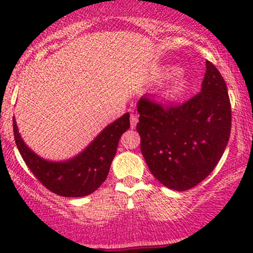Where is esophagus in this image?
<instances>
[{"instance_id": "1", "label": "esophagus", "mask_w": 253, "mask_h": 253, "mask_svg": "<svg viewBox=\"0 0 253 253\" xmlns=\"http://www.w3.org/2000/svg\"><path fill=\"white\" fill-rule=\"evenodd\" d=\"M129 120H131V128H134L137 125V122H138V117H137V115H133L131 114V116H129Z\"/></svg>"}]
</instances>
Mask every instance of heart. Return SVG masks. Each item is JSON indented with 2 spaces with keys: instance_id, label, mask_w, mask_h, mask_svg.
<instances>
[{
  "instance_id": "1",
  "label": "heart",
  "mask_w": 253,
  "mask_h": 253,
  "mask_svg": "<svg viewBox=\"0 0 253 253\" xmlns=\"http://www.w3.org/2000/svg\"><path fill=\"white\" fill-rule=\"evenodd\" d=\"M186 86V81L183 78H176L174 82H172L171 86L169 88V90H168V94H170V95H176V94L181 93V91L185 89Z\"/></svg>"
}]
</instances>
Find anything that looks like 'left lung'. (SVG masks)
Masks as SVG:
<instances>
[{
	"mask_svg": "<svg viewBox=\"0 0 253 253\" xmlns=\"http://www.w3.org/2000/svg\"><path fill=\"white\" fill-rule=\"evenodd\" d=\"M141 152L150 172L175 191L195 187L220 160L231 131V104L220 72L206 61L202 90L180 105L142 96L137 104Z\"/></svg>",
	"mask_w": 253,
	"mask_h": 253,
	"instance_id": "obj_1",
	"label": "left lung"
}]
</instances>
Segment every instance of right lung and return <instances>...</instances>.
Returning a JSON list of instances; mask_svg holds the SVG:
<instances>
[{
    "instance_id": "obj_1",
    "label": "right lung",
    "mask_w": 253,
    "mask_h": 253,
    "mask_svg": "<svg viewBox=\"0 0 253 253\" xmlns=\"http://www.w3.org/2000/svg\"><path fill=\"white\" fill-rule=\"evenodd\" d=\"M129 128L128 112L109 125L83 153L63 163L46 162L24 144L13 119L17 148L30 171L51 192L62 197H83L106 180L120 137Z\"/></svg>"
}]
</instances>
